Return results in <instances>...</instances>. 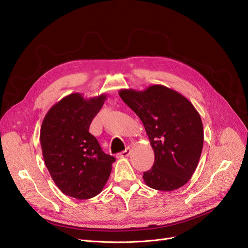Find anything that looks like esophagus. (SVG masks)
Returning a JSON list of instances; mask_svg holds the SVG:
<instances>
[{
	"label": "esophagus",
	"mask_w": 248,
	"mask_h": 248,
	"mask_svg": "<svg viewBox=\"0 0 248 248\" xmlns=\"http://www.w3.org/2000/svg\"><path fill=\"white\" fill-rule=\"evenodd\" d=\"M129 154H130V148L128 147V148H126L123 152H121L120 154H119V157L125 158V157H128V156H129Z\"/></svg>",
	"instance_id": "1"
}]
</instances>
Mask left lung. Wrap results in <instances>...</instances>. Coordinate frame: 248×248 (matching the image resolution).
<instances>
[{"label":"left lung","mask_w":248,"mask_h":248,"mask_svg":"<svg viewBox=\"0 0 248 248\" xmlns=\"http://www.w3.org/2000/svg\"><path fill=\"white\" fill-rule=\"evenodd\" d=\"M125 104L140 117L155 154L143 181L152 189L170 192L190 181L197 168L204 141L198 110L181 93L163 85L144 90L121 89Z\"/></svg>","instance_id":"left-lung-1"}]
</instances>
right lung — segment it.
Here are the masks:
<instances>
[{"label": "right lung", "instance_id": "obj_1", "mask_svg": "<svg viewBox=\"0 0 248 248\" xmlns=\"http://www.w3.org/2000/svg\"><path fill=\"white\" fill-rule=\"evenodd\" d=\"M106 99V93L89 98L72 93L51 107L42 122L40 140L45 165L58 189L69 197H95L112 171L115 158L101 151L89 132Z\"/></svg>", "mask_w": 248, "mask_h": 248}]
</instances>
